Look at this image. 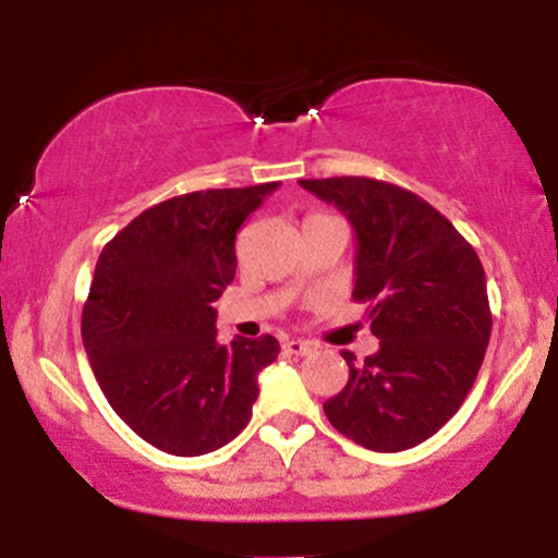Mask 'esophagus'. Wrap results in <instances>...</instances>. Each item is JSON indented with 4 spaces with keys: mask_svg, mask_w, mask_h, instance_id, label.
Masks as SVG:
<instances>
[{
    "mask_svg": "<svg viewBox=\"0 0 558 558\" xmlns=\"http://www.w3.org/2000/svg\"><path fill=\"white\" fill-rule=\"evenodd\" d=\"M283 349L288 351V354L306 356V354H312V349H315V345H312L310 341H299V338H293V341H286L283 343Z\"/></svg>",
    "mask_w": 558,
    "mask_h": 558,
    "instance_id": "obj_1",
    "label": "esophagus"
}]
</instances>
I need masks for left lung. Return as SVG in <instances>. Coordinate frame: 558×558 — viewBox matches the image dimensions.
<instances>
[{
    "mask_svg": "<svg viewBox=\"0 0 558 558\" xmlns=\"http://www.w3.org/2000/svg\"><path fill=\"white\" fill-rule=\"evenodd\" d=\"M336 204L356 233L354 301L367 304L380 349L341 351L349 383L325 401L330 425L373 451L435 435L475 386L490 341L485 270L472 243L425 198L375 178L299 181Z\"/></svg>",
    "mask_w": 558,
    "mask_h": 558,
    "instance_id": "8db88e82",
    "label": "left lung"
}]
</instances>
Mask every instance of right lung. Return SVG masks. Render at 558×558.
<instances>
[{"label":"right lung","mask_w":558,"mask_h":558,"mask_svg":"<svg viewBox=\"0 0 558 558\" xmlns=\"http://www.w3.org/2000/svg\"><path fill=\"white\" fill-rule=\"evenodd\" d=\"M278 181L209 189L144 209L101 248L81 315L88 362L146 444L202 457L252 420L272 336L217 343L213 301L235 275V233Z\"/></svg>","instance_id":"add662e5"}]
</instances>
